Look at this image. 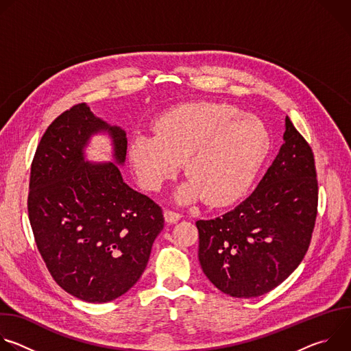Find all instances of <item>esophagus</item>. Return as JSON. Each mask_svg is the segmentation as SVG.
Listing matches in <instances>:
<instances>
[{
    "label": "esophagus",
    "instance_id": "34e87169",
    "mask_svg": "<svg viewBox=\"0 0 351 351\" xmlns=\"http://www.w3.org/2000/svg\"><path fill=\"white\" fill-rule=\"evenodd\" d=\"M164 218H165V221H167L168 223H175V222H178V221L182 218V215H180L179 213L167 210V211L164 213Z\"/></svg>",
    "mask_w": 351,
    "mask_h": 351
}]
</instances>
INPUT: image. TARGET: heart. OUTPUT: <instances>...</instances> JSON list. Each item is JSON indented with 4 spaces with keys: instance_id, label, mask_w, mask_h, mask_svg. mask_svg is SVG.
<instances>
[{
    "instance_id": "1",
    "label": "heart",
    "mask_w": 351,
    "mask_h": 351,
    "mask_svg": "<svg viewBox=\"0 0 351 351\" xmlns=\"http://www.w3.org/2000/svg\"><path fill=\"white\" fill-rule=\"evenodd\" d=\"M271 147L265 123L228 103L197 101L171 108L156 134H136L129 160L138 183L157 191L183 162L189 175L175 193L182 204L203 199L225 206L252 184Z\"/></svg>"
}]
</instances>
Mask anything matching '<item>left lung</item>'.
I'll list each match as a JSON object with an SVG mask.
<instances>
[{
	"mask_svg": "<svg viewBox=\"0 0 351 351\" xmlns=\"http://www.w3.org/2000/svg\"><path fill=\"white\" fill-rule=\"evenodd\" d=\"M276 158L234 210L197 221L198 261L221 291L239 298L263 295L303 261L315 225L318 180L313 149L285 119Z\"/></svg>",
	"mask_w": 351,
	"mask_h": 351,
	"instance_id": "1",
	"label": "left lung"
}]
</instances>
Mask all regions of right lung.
I'll return each instance as SVG.
<instances>
[{
	"label": "right lung",
	"instance_id": "right-lung-1",
	"mask_svg": "<svg viewBox=\"0 0 351 351\" xmlns=\"http://www.w3.org/2000/svg\"><path fill=\"white\" fill-rule=\"evenodd\" d=\"M97 132L112 137L114 163L85 160ZM126 149L125 130L82 103L48 126L32 162L27 211L37 248L54 280L87 303L125 294L164 228L161 207L123 182Z\"/></svg>",
	"mask_w": 351,
	"mask_h": 351
}]
</instances>
